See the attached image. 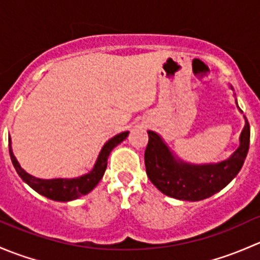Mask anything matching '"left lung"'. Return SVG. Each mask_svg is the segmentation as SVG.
Segmentation results:
<instances>
[{"label":"left lung","mask_w":260,"mask_h":260,"mask_svg":"<svg viewBox=\"0 0 260 260\" xmlns=\"http://www.w3.org/2000/svg\"><path fill=\"white\" fill-rule=\"evenodd\" d=\"M232 90L233 86L230 85ZM235 96V93H234ZM235 104L240 113L242 109ZM240 133L239 147L229 158L216 164L195 165L179 158L158 133L147 131L148 145L145 152L147 176L165 195L183 201H200L219 192L242 170L250 141V129L246 117Z\"/></svg>","instance_id":"obj_1"}]
</instances>
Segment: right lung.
<instances>
[{"label":"right lung","instance_id":"1","mask_svg":"<svg viewBox=\"0 0 260 260\" xmlns=\"http://www.w3.org/2000/svg\"><path fill=\"white\" fill-rule=\"evenodd\" d=\"M128 131L125 132L115 135L112 137L106 145L102 147L101 152L98 154L95 164H94L93 169L88 172V174L83 175V176L74 177V179H39V177L32 176V175L27 174L22 167L20 166L18 161L15 157L14 151L11 147V138H9V147H10V156H11V161L14 164L15 170L18 174V176L22 179L25 183H27L32 190L40 195L45 196V198L51 199L55 201H67L77 200L81 196L86 195L90 192L99 181L103 177L104 172H106L107 164H108V157L111 154L112 149L117 147L119 143H122L125 138L128 137Z\"/></svg>","mask_w":260,"mask_h":260}]
</instances>
